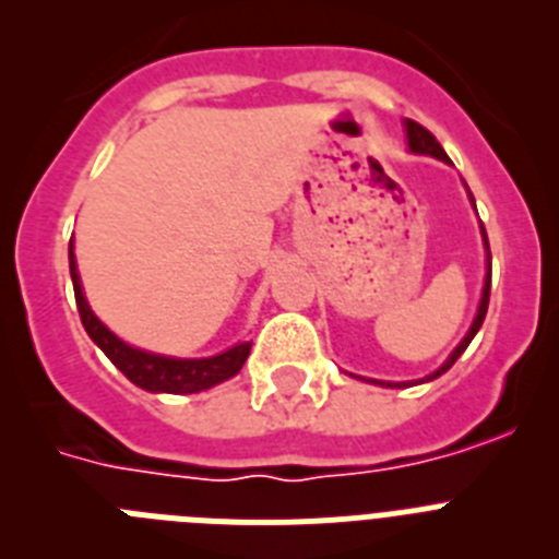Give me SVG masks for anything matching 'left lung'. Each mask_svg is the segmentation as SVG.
<instances>
[{"label": "left lung", "instance_id": "8db88e82", "mask_svg": "<svg viewBox=\"0 0 559 559\" xmlns=\"http://www.w3.org/2000/svg\"><path fill=\"white\" fill-rule=\"evenodd\" d=\"M406 140H408V151H412V153H423V156H433V159L448 162V153L442 151V145H439V142H437V136H433V133L428 131V128L419 126V122L406 120ZM471 201H473V195H471ZM473 206H476V201H473ZM481 237H484V249H487V276H484V290H481V302H478V313H476V319H473V324H471V330H467V335H464V338L459 341V347L453 349V353L448 355L445 364H442V367H439L437 372L428 374L426 380L439 378V374L448 372V369H451L453 364H456V358L464 353V349H467V344H471V341H473V335H476L478 328H481L484 316H487V305H490V243H487V231H484V226H481ZM426 380H419V383H426ZM372 383H378V380H372ZM380 386L403 389V386H408V383H380Z\"/></svg>", "mask_w": 559, "mask_h": 559}]
</instances>
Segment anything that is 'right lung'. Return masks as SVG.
I'll list each match as a JSON object with an SVG mask.
<instances>
[{"label": "right lung", "instance_id": "obj_1", "mask_svg": "<svg viewBox=\"0 0 559 559\" xmlns=\"http://www.w3.org/2000/svg\"><path fill=\"white\" fill-rule=\"evenodd\" d=\"M69 274H72L78 313H81V322L83 328H86L88 338L95 341L97 347L106 353V358L131 380L133 386L145 389V392L195 394L229 380L231 374L240 372V367H243L246 358H249V341L235 344L231 349H226V353L221 355H212V358H170V355H156L131 347V344H126L122 338H117V335L92 313V308H88L86 296H83L81 276H78L72 246H69Z\"/></svg>", "mask_w": 559, "mask_h": 559}]
</instances>
